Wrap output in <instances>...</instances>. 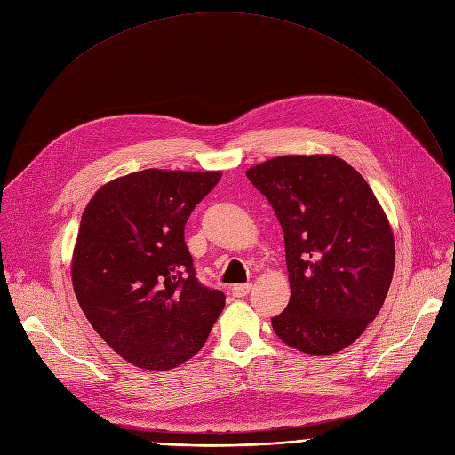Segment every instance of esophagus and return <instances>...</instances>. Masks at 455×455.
Here are the masks:
<instances>
[{"label":"esophagus","instance_id":"esophagus-1","mask_svg":"<svg viewBox=\"0 0 455 455\" xmlns=\"http://www.w3.org/2000/svg\"><path fill=\"white\" fill-rule=\"evenodd\" d=\"M250 289H251L250 283H239V285H235V287L231 289V294H233L235 298H244V296L250 294Z\"/></svg>","mask_w":455,"mask_h":455}]
</instances>
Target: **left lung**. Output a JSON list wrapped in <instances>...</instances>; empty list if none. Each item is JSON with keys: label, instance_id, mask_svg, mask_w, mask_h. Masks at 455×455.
Returning <instances> with one entry per match:
<instances>
[{"label": "left lung", "instance_id": "1", "mask_svg": "<svg viewBox=\"0 0 455 455\" xmlns=\"http://www.w3.org/2000/svg\"><path fill=\"white\" fill-rule=\"evenodd\" d=\"M283 229L291 283L275 335L311 355L350 346L378 316L395 239L372 188L335 156H283L246 172Z\"/></svg>", "mask_w": 455, "mask_h": 455}]
</instances>
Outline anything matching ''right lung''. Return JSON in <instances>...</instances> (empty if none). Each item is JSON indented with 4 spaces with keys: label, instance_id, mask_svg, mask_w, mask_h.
<instances>
[{
    "label": "right lung",
    "instance_id": "right-lung-1",
    "mask_svg": "<svg viewBox=\"0 0 455 455\" xmlns=\"http://www.w3.org/2000/svg\"><path fill=\"white\" fill-rule=\"evenodd\" d=\"M220 172L140 170L103 185L84 207L72 257L79 306L135 366L168 371L196 355L224 292L204 287L185 224Z\"/></svg>",
    "mask_w": 455,
    "mask_h": 455
}]
</instances>
